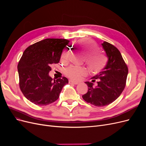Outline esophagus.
<instances>
[{
    "label": "esophagus",
    "mask_w": 146,
    "mask_h": 146,
    "mask_svg": "<svg viewBox=\"0 0 146 146\" xmlns=\"http://www.w3.org/2000/svg\"><path fill=\"white\" fill-rule=\"evenodd\" d=\"M69 82L70 84H74V85H78V82H75V81H72V80H69Z\"/></svg>",
    "instance_id": "obj_1"
}]
</instances>
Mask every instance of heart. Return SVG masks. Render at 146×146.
Instances as JSON below:
<instances>
[{"label": "heart", "instance_id": "b5f03b06", "mask_svg": "<svg viewBox=\"0 0 146 146\" xmlns=\"http://www.w3.org/2000/svg\"><path fill=\"white\" fill-rule=\"evenodd\" d=\"M86 56V62L92 72H99L102 70L107 64V57L102 54L99 53V48L96 43L89 39L83 38L78 41ZM68 55L67 51H64L62 58H65ZM87 70L85 68L72 67L68 70V76L73 78H77L82 75L85 74Z\"/></svg>", "mask_w": 146, "mask_h": 146}]
</instances>
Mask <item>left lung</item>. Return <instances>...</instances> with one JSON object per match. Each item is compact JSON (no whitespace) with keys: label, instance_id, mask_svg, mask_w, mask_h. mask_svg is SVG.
<instances>
[{"label":"left lung","instance_id":"1","mask_svg":"<svg viewBox=\"0 0 146 146\" xmlns=\"http://www.w3.org/2000/svg\"><path fill=\"white\" fill-rule=\"evenodd\" d=\"M102 46L108 58L102 71L92 77V82H86L88 92L82 96L86 102L96 107H104L116 100L126 85L128 68L117 48L108 42ZM96 82L94 86V83Z\"/></svg>","mask_w":146,"mask_h":146}]
</instances>
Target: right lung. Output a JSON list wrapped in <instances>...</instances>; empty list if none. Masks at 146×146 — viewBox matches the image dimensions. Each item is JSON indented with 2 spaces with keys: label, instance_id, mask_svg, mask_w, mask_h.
<instances>
[{
  "label": "right lung",
  "instance_id": "add662e5",
  "mask_svg": "<svg viewBox=\"0 0 146 146\" xmlns=\"http://www.w3.org/2000/svg\"><path fill=\"white\" fill-rule=\"evenodd\" d=\"M69 41L47 38L29 46L18 65L19 87L24 96L37 105H47L58 99L67 78L56 80L49 76L53 64L58 63L63 48Z\"/></svg>",
  "mask_w": 146,
  "mask_h": 146
}]
</instances>
